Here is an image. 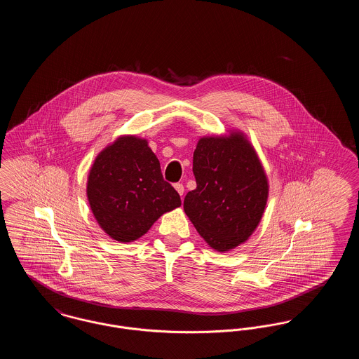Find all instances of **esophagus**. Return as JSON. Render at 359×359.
<instances>
[{
    "instance_id": "esophagus-1",
    "label": "esophagus",
    "mask_w": 359,
    "mask_h": 359,
    "mask_svg": "<svg viewBox=\"0 0 359 359\" xmlns=\"http://www.w3.org/2000/svg\"><path fill=\"white\" fill-rule=\"evenodd\" d=\"M175 188H176V191L179 192V195H180V196H183V194H184V186H183L182 183H176V184H175Z\"/></svg>"
}]
</instances>
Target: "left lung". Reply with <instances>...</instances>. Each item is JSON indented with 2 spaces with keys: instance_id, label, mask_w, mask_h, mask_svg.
Returning a JSON list of instances; mask_svg holds the SVG:
<instances>
[{
  "instance_id": "8db88e82",
  "label": "left lung",
  "mask_w": 359,
  "mask_h": 359,
  "mask_svg": "<svg viewBox=\"0 0 359 359\" xmlns=\"http://www.w3.org/2000/svg\"><path fill=\"white\" fill-rule=\"evenodd\" d=\"M192 172L196 188L183 205L198 233L218 252L245 242L268 199V180L252 145L239 133L201 138Z\"/></svg>"
}]
</instances>
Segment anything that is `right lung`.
I'll return each mask as SVG.
<instances>
[{
    "label": "right lung",
    "instance_id": "add662e5",
    "mask_svg": "<svg viewBox=\"0 0 359 359\" xmlns=\"http://www.w3.org/2000/svg\"><path fill=\"white\" fill-rule=\"evenodd\" d=\"M87 198L100 226L120 242L140 238L164 212L182 205L147 140L137 137H121L98 154Z\"/></svg>",
    "mask_w": 359,
    "mask_h": 359
}]
</instances>
